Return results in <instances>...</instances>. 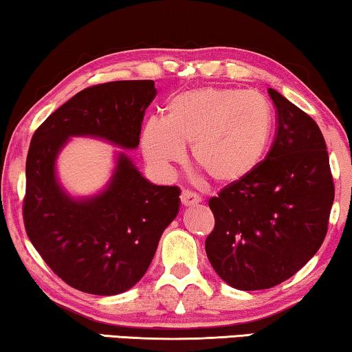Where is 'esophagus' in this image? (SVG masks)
<instances>
[{"instance_id": "esophagus-1", "label": "esophagus", "mask_w": 352, "mask_h": 352, "mask_svg": "<svg viewBox=\"0 0 352 352\" xmlns=\"http://www.w3.org/2000/svg\"><path fill=\"white\" fill-rule=\"evenodd\" d=\"M200 200H201L200 195L197 194V192H192V190H182L181 192V204L184 206L197 205Z\"/></svg>"}]
</instances>
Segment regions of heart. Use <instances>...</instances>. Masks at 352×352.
I'll list each match as a JSON object with an SVG mask.
<instances>
[{"label":"heart","mask_w":352,"mask_h":352,"mask_svg":"<svg viewBox=\"0 0 352 352\" xmlns=\"http://www.w3.org/2000/svg\"><path fill=\"white\" fill-rule=\"evenodd\" d=\"M276 115L254 91L197 88L173 96L165 118L142 126L141 147L157 171L179 165L192 148L194 165L214 184L229 187L248 179L271 147Z\"/></svg>","instance_id":"obj_1"}]
</instances>
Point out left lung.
<instances>
[{
    "instance_id": "1",
    "label": "left lung",
    "mask_w": 352,
    "mask_h": 352,
    "mask_svg": "<svg viewBox=\"0 0 352 352\" xmlns=\"http://www.w3.org/2000/svg\"><path fill=\"white\" fill-rule=\"evenodd\" d=\"M267 93L277 109L271 151L248 179L208 201L214 229L206 256L226 283L245 292L285 282L314 256L335 199L317 123L276 89Z\"/></svg>"
}]
</instances>
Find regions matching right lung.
Returning a JSON list of instances; mask_svg holds the SVG:
<instances>
[{"instance_id":"1","label":"right lung","mask_w":352,"mask_h":352,"mask_svg":"<svg viewBox=\"0 0 352 352\" xmlns=\"http://www.w3.org/2000/svg\"><path fill=\"white\" fill-rule=\"evenodd\" d=\"M157 89L152 80L89 86L52 112L28 148L23 224L28 239L62 280L91 295H118L141 280L158 240L179 211V187L148 182L118 153L109 186L74 199L56 177V158L72 136L136 148Z\"/></svg>"}]
</instances>
